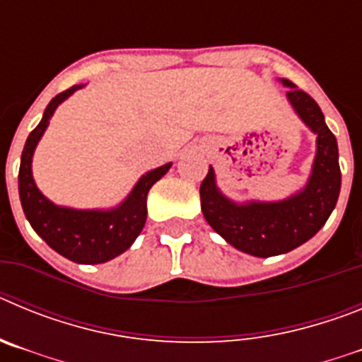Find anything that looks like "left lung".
<instances>
[{"label": "left lung", "mask_w": 362, "mask_h": 362, "mask_svg": "<svg viewBox=\"0 0 362 362\" xmlns=\"http://www.w3.org/2000/svg\"><path fill=\"white\" fill-rule=\"evenodd\" d=\"M281 83L290 88L286 99L299 119L317 136L305 187L281 201L238 203L219 190L210 166L199 188L206 223L233 248L255 257L286 254L312 239L328 221L341 192L337 139L326 127L321 108L292 81L281 79Z\"/></svg>", "instance_id": "1"}]
</instances>
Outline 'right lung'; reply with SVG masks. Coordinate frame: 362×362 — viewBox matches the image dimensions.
Here are the masks:
<instances>
[{"label":"right lung","instance_id":"right-lung-1","mask_svg":"<svg viewBox=\"0 0 362 362\" xmlns=\"http://www.w3.org/2000/svg\"><path fill=\"white\" fill-rule=\"evenodd\" d=\"M85 85H74L47 105L40 124L25 143L19 165V199L25 217L47 245L79 264L107 263L129 250L146 221V196L156 181L170 170L172 163L153 168L137 179L130 194L114 209L79 210L59 206L41 194L32 177V158L37 143L59 105Z\"/></svg>","mask_w":362,"mask_h":362}]
</instances>
